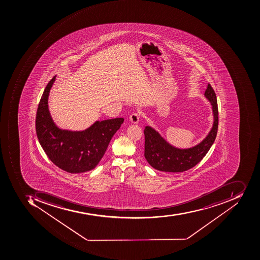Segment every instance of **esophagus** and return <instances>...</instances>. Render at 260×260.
<instances>
[{
  "label": "esophagus",
  "instance_id": "34e87169",
  "mask_svg": "<svg viewBox=\"0 0 260 260\" xmlns=\"http://www.w3.org/2000/svg\"><path fill=\"white\" fill-rule=\"evenodd\" d=\"M139 119L140 115L138 112H134V113L131 114V116H129V120L134 124H138V122H139Z\"/></svg>",
  "mask_w": 260,
  "mask_h": 260
}]
</instances>
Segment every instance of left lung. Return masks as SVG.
Here are the masks:
<instances>
[{
    "label": "left lung",
    "instance_id": "8db88e82",
    "mask_svg": "<svg viewBox=\"0 0 260 260\" xmlns=\"http://www.w3.org/2000/svg\"><path fill=\"white\" fill-rule=\"evenodd\" d=\"M205 97L211 104L213 122L206 138L190 148H179L167 142L159 132L146 125L145 134V157L153 169L165 172H183L189 170L203 159L210 150L217 136L218 109L217 96L210 84H208Z\"/></svg>",
    "mask_w": 260,
    "mask_h": 260
}]
</instances>
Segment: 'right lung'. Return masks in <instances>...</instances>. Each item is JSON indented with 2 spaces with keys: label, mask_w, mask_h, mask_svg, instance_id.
I'll use <instances>...</instances> for the list:
<instances>
[{
  "label": "right lung",
  "mask_w": 260,
  "mask_h": 260,
  "mask_svg": "<svg viewBox=\"0 0 260 260\" xmlns=\"http://www.w3.org/2000/svg\"><path fill=\"white\" fill-rule=\"evenodd\" d=\"M56 80H50L43 91L37 114V138L49 159L70 173H82L95 169L101 161L112 137L120 128L123 118L95 121L84 131L60 129L48 108L49 94Z\"/></svg>",
  "instance_id": "right-lung-1"
}]
</instances>
